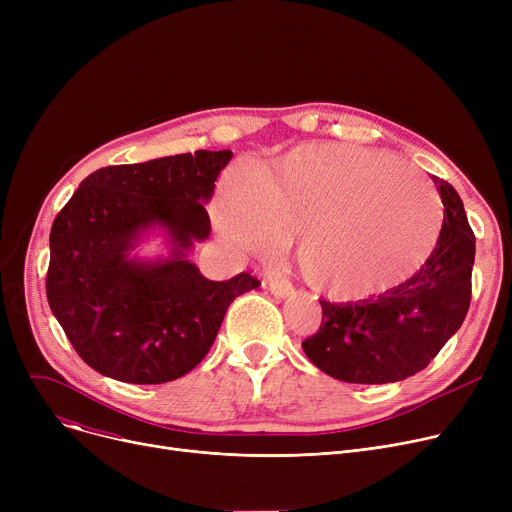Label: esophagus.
Here are the masks:
<instances>
[{"mask_svg":"<svg viewBox=\"0 0 512 512\" xmlns=\"http://www.w3.org/2000/svg\"><path fill=\"white\" fill-rule=\"evenodd\" d=\"M267 286H270L272 294L278 299H286V297H290V294H294V286L286 278H280V276H270Z\"/></svg>","mask_w":512,"mask_h":512,"instance_id":"34e87169","label":"esophagus"}]
</instances>
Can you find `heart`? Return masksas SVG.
Masks as SVG:
<instances>
[{
	"mask_svg": "<svg viewBox=\"0 0 512 512\" xmlns=\"http://www.w3.org/2000/svg\"><path fill=\"white\" fill-rule=\"evenodd\" d=\"M213 224L234 249L263 251L280 228L303 278L357 301L407 280L432 253L442 203L436 188L394 155L353 145H303L257 172L232 166Z\"/></svg>",
	"mask_w": 512,
	"mask_h": 512,
	"instance_id": "1",
	"label": "heart"
}]
</instances>
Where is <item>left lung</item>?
Listing matches in <instances>:
<instances>
[{
	"label": "left lung",
	"mask_w": 512,
	"mask_h": 512,
	"mask_svg": "<svg viewBox=\"0 0 512 512\" xmlns=\"http://www.w3.org/2000/svg\"><path fill=\"white\" fill-rule=\"evenodd\" d=\"M444 203L436 249L409 280L357 303H321V326L303 342L309 361L348 384H390L425 369L465 321L475 234L459 193L434 178Z\"/></svg>",
	"instance_id": "left-lung-1"
}]
</instances>
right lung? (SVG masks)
I'll return each mask as SVG.
<instances>
[{"label": "right lung", "mask_w": 512, "mask_h": 512, "mask_svg": "<svg viewBox=\"0 0 512 512\" xmlns=\"http://www.w3.org/2000/svg\"><path fill=\"white\" fill-rule=\"evenodd\" d=\"M232 151H195L107 166L87 176L53 220L47 301L78 357L105 378L166 384L195 369L230 303L261 282L207 280L188 259L211 232L205 203ZM151 229L171 253L131 255Z\"/></svg>", "instance_id": "right-lung-1"}]
</instances>
